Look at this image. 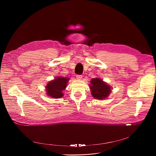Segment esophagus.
I'll return each mask as SVG.
<instances>
[{
    "mask_svg": "<svg viewBox=\"0 0 156 156\" xmlns=\"http://www.w3.org/2000/svg\"><path fill=\"white\" fill-rule=\"evenodd\" d=\"M76 79L78 80H81L82 79V76L81 75H76Z\"/></svg>",
    "mask_w": 156,
    "mask_h": 156,
    "instance_id": "1",
    "label": "esophagus"
}]
</instances>
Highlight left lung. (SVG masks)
Instances as JSON below:
<instances>
[{"label": "left lung", "mask_w": 156, "mask_h": 156, "mask_svg": "<svg viewBox=\"0 0 156 156\" xmlns=\"http://www.w3.org/2000/svg\"><path fill=\"white\" fill-rule=\"evenodd\" d=\"M90 88L91 95L96 99H105L111 93V87L99 78H93L90 81Z\"/></svg>", "instance_id": "1"}]
</instances>
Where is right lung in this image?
I'll return each mask as SVG.
<instances>
[{"label":"right lung","instance_id":"obj_1","mask_svg":"<svg viewBox=\"0 0 156 156\" xmlns=\"http://www.w3.org/2000/svg\"><path fill=\"white\" fill-rule=\"evenodd\" d=\"M70 78L57 76L50 81L46 86V95L54 99L61 98L63 96V91L67 86Z\"/></svg>","mask_w":156,"mask_h":156}]
</instances>
